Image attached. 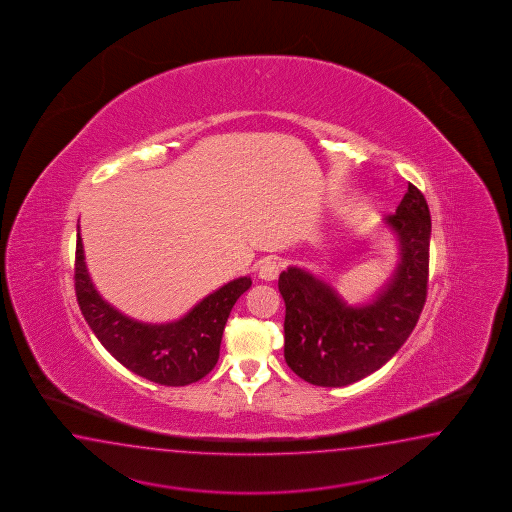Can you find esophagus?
<instances>
[{
	"instance_id": "34e87169",
	"label": "esophagus",
	"mask_w": 512,
	"mask_h": 512,
	"mask_svg": "<svg viewBox=\"0 0 512 512\" xmlns=\"http://www.w3.org/2000/svg\"><path fill=\"white\" fill-rule=\"evenodd\" d=\"M280 269V263L276 260L261 261L258 276H260L261 280L274 281L280 276Z\"/></svg>"
}]
</instances>
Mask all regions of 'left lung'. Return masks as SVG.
I'll return each instance as SVG.
<instances>
[{
  "instance_id": "1",
  "label": "left lung",
  "mask_w": 512,
  "mask_h": 512,
  "mask_svg": "<svg viewBox=\"0 0 512 512\" xmlns=\"http://www.w3.org/2000/svg\"><path fill=\"white\" fill-rule=\"evenodd\" d=\"M385 225L398 238L400 263L367 305L352 307L300 267L281 272L285 361L301 380L320 387L361 380L391 360L414 331L427 298L431 214L412 183Z\"/></svg>"
}]
</instances>
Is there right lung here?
Masks as SVG:
<instances>
[{
  "label": "right lung",
  "instance_id": "1",
  "mask_svg": "<svg viewBox=\"0 0 512 512\" xmlns=\"http://www.w3.org/2000/svg\"><path fill=\"white\" fill-rule=\"evenodd\" d=\"M251 285V278L243 276L203 298L180 320L141 323L116 311L94 289L78 232L74 287L83 318L123 367L160 385H189L214 369L227 318Z\"/></svg>",
  "mask_w": 512,
  "mask_h": 512
}]
</instances>
